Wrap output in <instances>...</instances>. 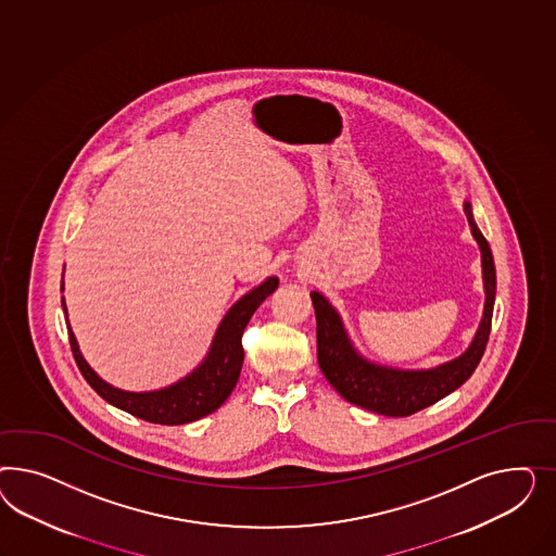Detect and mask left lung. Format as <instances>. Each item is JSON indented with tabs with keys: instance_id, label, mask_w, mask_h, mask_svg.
Listing matches in <instances>:
<instances>
[{
	"instance_id": "8db88e82",
	"label": "left lung",
	"mask_w": 556,
	"mask_h": 556,
	"mask_svg": "<svg viewBox=\"0 0 556 556\" xmlns=\"http://www.w3.org/2000/svg\"><path fill=\"white\" fill-rule=\"evenodd\" d=\"M469 219L471 235L481 251L485 305L483 318L467 351L453 361H446L432 369H397L372 363L358 353L349 337L337 307L320 291H312L309 298L316 309V337H318V363L328 383L354 405L369 412L404 418L437 404L448 393L460 388L471 377L488 346L491 316L495 303V265L485 236L472 218L471 203H463Z\"/></svg>"
}]
</instances>
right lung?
<instances>
[{
    "instance_id": "add662e5",
    "label": "right lung",
    "mask_w": 556,
    "mask_h": 556,
    "mask_svg": "<svg viewBox=\"0 0 556 556\" xmlns=\"http://www.w3.org/2000/svg\"><path fill=\"white\" fill-rule=\"evenodd\" d=\"M277 287H279V279L267 277L261 286L253 287L249 293H244L219 321L216 334L212 338L210 351L203 356L202 363L179 381L154 391H126L103 381L100 375L89 367V363L79 351V342L68 324L65 298H61V303L65 309L68 342H71L75 363L81 370L85 381L98 391V395H101L108 404L116 405L118 409H124L140 420L179 426V424L200 420L203 416L216 412L219 405L230 397L232 389L238 383L242 361H244L242 332L249 320L253 318L256 307L265 302ZM63 289L65 283L61 281V291Z\"/></svg>"
}]
</instances>
